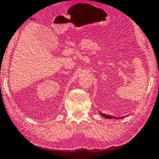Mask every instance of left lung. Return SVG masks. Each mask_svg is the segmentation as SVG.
I'll list each match as a JSON object with an SVG mask.
<instances>
[{
    "mask_svg": "<svg viewBox=\"0 0 159 159\" xmlns=\"http://www.w3.org/2000/svg\"><path fill=\"white\" fill-rule=\"evenodd\" d=\"M100 113V115H101V116H103V117H105V118H107V119H112V118H115V119H120V118H116V117H114V116H110V115H105V114H102V113H101V112H99Z\"/></svg>",
    "mask_w": 159,
    "mask_h": 159,
    "instance_id": "obj_1",
    "label": "left lung"
}]
</instances>
